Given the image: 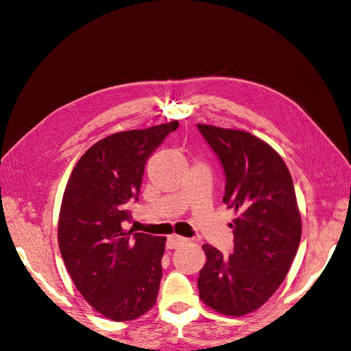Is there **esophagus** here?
Returning <instances> with one entry per match:
<instances>
[{"label": "esophagus", "instance_id": "esophagus-1", "mask_svg": "<svg viewBox=\"0 0 351 351\" xmlns=\"http://www.w3.org/2000/svg\"><path fill=\"white\" fill-rule=\"evenodd\" d=\"M189 240L186 237H182V236H177V234H173L169 236L168 240H167V249H177L178 246H182V244L187 243Z\"/></svg>", "mask_w": 351, "mask_h": 351}]
</instances>
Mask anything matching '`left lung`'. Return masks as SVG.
Wrapping results in <instances>:
<instances>
[{"mask_svg":"<svg viewBox=\"0 0 351 351\" xmlns=\"http://www.w3.org/2000/svg\"><path fill=\"white\" fill-rule=\"evenodd\" d=\"M226 174L222 202L232 219L234 250L224 256L204 244L199 297L230 316L256 311L277 291L299 249L302 218L289 168L272 147L247 132L197 124Z\"/></svg>","mask_w":351,"mask_h":351,"instance_id":"8db88e82","label":"left lung"}]
</instances>
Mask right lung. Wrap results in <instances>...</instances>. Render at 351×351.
<instances>
[{"mask_svg": "<svg viewBox=\"0 0 351 351\" xmlns=\"http://www.w3.org/2000/svg\"><path fill=\"white\" fill-rule=\"evenodd\" d=\"M178 121L114 133L79 159L58 219V246L76 289L111 321H132L156 302L165 237L125 231L146 161Z\"/></svg>", "mask_w": 351, "mask_h": 351, "instance_id": "obj_1", "label": "right lung"}]
</instances>
